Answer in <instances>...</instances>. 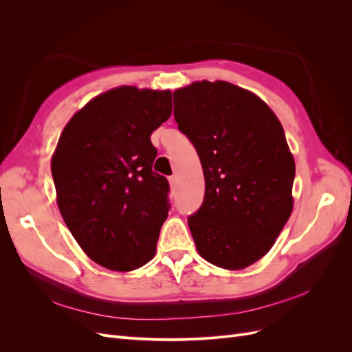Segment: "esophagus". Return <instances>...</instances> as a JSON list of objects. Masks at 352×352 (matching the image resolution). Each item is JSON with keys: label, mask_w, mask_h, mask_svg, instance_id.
Returning a JSON list of instances; mask_svg holds the SVG:
<instances>
[{"label": "esophagus", "mask_w": 352, "mask_h": 352, "mask_svg": "<svg viewBox=\"0 0 352 352\" xmlns=\"http://www.w3.org/2000/svg\"><path fill=\"white\" fill-rule=\"evenodd\" d=\"M168 182H170V186L175 188L176 184H177V177H176V176H170V177H168Z\"/></svg>", "instance_id": "obj_1"}]
</instances>
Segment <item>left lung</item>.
<instances>
[{"label":"left lung","mask_w":352,"mask_h":352,"mask_svg":"<svg viewBox=\"0 0 352 352\" xmlns=\"http://www.w3.org/2000/svg\"><path fill=\"white\" fill-rule=\"evenodd\" d=\"M175 120L201 160L206 194L188 225L201 257L239 270L269 252L292 212L294 157L278 117L229 82L173 94Z\"/></svg>","instance_id":"obj_1"}]
</instances>
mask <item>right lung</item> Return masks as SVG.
Returning a JSON list of instances; mask_svg holds the SVG:
<instances>
[{"label":"right lung","instance_id":"add662e5","mask_svg":"<svg viewBox=\"0 0 352 352\" xmlns=\"http://www.w3.org/2000/svg\"><path fill=\"white\" fill-rule=\"evenodd\" d=\"M170 114V91L120 87L89 101L60 136L51 162L57 204L102 267L131 272L154 257L170 186L153 170L150 136Z\"/></svg>","mask_w":352,"mask_h":352}]
</instances>
